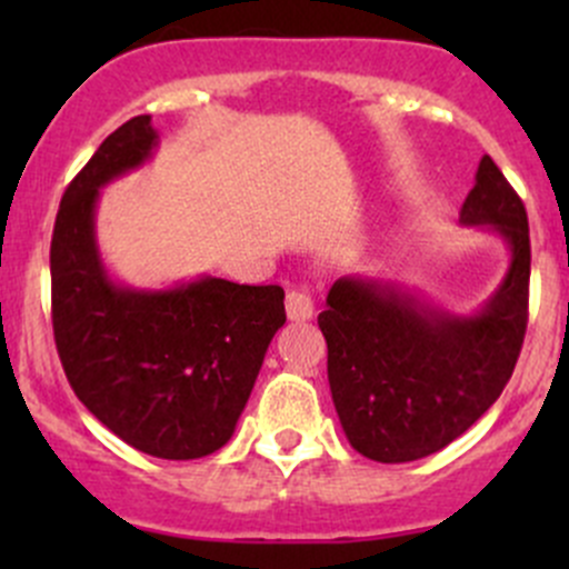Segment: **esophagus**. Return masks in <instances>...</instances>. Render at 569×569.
<instances>
[{"label":"esophagus","mask_w":569,"mask_h":569,"mask_svg":"<svg viewBox=\"0 0 569 569\" xmlns=\"http://www.w3.org/2000/svg\"><path fill=\"white\" fill-rule=\"evenodd\" d=\"M286 317L291 321H308L313 317V297L306 289H291L286 295Z\"/></svg>","instance_id":"34e87169"}]
</instances>
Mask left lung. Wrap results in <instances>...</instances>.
I'll use <instances>...</instances> for the list:
<instances>
[{"mask_svg":"<svg viewBox=\"0 0 569 569\" xmlns=\"http://www.w3.org/2000/svg\"><path fill=\"white\" fill-rule=\"evenodd\" d=\"M460 222L503 237L512 261L473 317L427 306L396 283L341 278L319 327L332 405L355 451L412 462L446 449L492 407L512 377L529 325L531 242L520 194L481 157Z\"/></svg>","mask_w":569,"mask_h":569,"instance_id":"obj_1","label":"left lung"}]
</instances>
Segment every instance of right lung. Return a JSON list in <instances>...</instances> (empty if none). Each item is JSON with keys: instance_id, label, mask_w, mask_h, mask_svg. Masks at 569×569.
<instances>
[{"instance_id": "right-lung-1", "label": "right lung", "mask_w": 569, "mask_h": 569, "mask_svg": "<svg viewBox=\"0 0 569 569\" xmlns=\"http://www.w3.org/2000/svg\"><path fill=\"white\" fill-rule=\"evenodd\" d=\"M157 148L151 114L114 129L68 183L51 233V327L73 393L109 432L162 460L231 440L263 355L283 327L280 286L200 278L168 291L109 280L96 200Z\"/></svg>"}]
</instances>
